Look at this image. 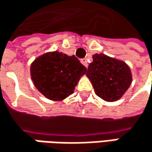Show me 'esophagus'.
<instances>
[{"instance_id": "obj_1", "label": "esophagus", "mask_w": 152, "mask_h": 152, "mask_svg": "<svg viewBox=\"0 0 152 152\" xmlns=\"http://www.w3.org/2000/svg\"><path fill=\"white\" fill-rule=\"evenodd\" d=\"M80 62H81V64H82V65H84L86 67L88 66V63H87V60H86V58H82V59L80 60Z\"/></svg>"}]
</instances>
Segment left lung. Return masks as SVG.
Segmentation results:
<instances>
[{"mask_svg": "<svg viewBox=\"0 0 152 152\" xmlns=\"http://www.w3.org/2000/svg\"><path fill=\"white\" fill-rule=\"evenodd\" d=\"M86 76L96 95L108 102L121 99L132 82L130 68L125 62L102 53L93 55Z\"/></svg>", "mask_w": 152, "mask_h": 152, "instance_id": "8db88e82", "label": "left lung"}]
</instances>
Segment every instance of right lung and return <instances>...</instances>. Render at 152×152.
<instances>
[{
  "label": "right lung",
  "mask_w": 152,
  "mask_h": 152,
  "mask_svg": "<svg viewBox=\"0 0 152 152\" xmlns=\"http://www.w3.org/2000/svg\"><path fill=\"white\" fill-rule=\"evenodd\" d=\"M86 68L74 56L58 50L37 57L30 66V76L36 88L50 101L60 102L71 95Z\"/></svg>",
  "instance_id": "right-lung-1"
}]
</instances>
